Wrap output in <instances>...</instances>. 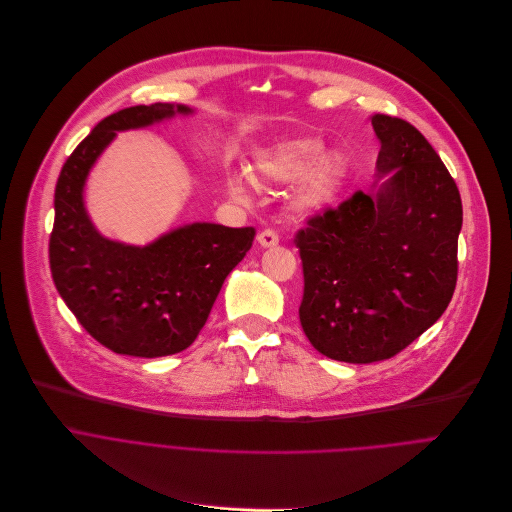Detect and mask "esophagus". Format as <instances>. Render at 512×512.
Masks as SVG:
<instances>
[{"label":"esophagus","mask_w":512,"mask_h":512,"mask_svg":"<svg viewBox=\"0 0 512 512\" xmlns=\"http://www.w3.org/2000/svg\"><path fill=\"white\" fill-rule=\"evenodd\" d=\"M258 244H260L262 248L278 246V234L272 232V230H264V232L258 236Z\"/></svg>","instance_id":"esophagus-1"}]
</instances>
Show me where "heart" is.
<instances>
[{"label": "heart", "instance_id": "b5f03b06", "mask_svg": "<svg viewBox=\"0 0 512 512\" xmlns=\"http://www.w3.org/2000/svg\"><path fill=\"white\" fill-rule=\"evenodd\" d=\"M252 171L268 185H294L290 208L302 220L333 212L347 189L351 167L343 153L329 151L317 137H296L272 143L252 159ZM228 191L238 201L250 199L242 173L228 177Z\"/></svg>", "mask_w": 512, "mask_h": 512}]
</instances>
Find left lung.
Instances as JSON below:
<instances>
[{"label": "left lung", "instance_id": "1", "mask_svg": "<svg viewBox=\"0 0 512 512\" xmlns=\"http://www.w3.org/2000/svg\"><path fill=\"white\" fill-rule=\"evenodd\" d=\"M375 189L357 191L296 234L304 272L300 325L345 363L383 361L428 331L452 300L462 199L410 123L373 115Z\"/></svg>", "mask_w": 512, "mask_h": 512}]
</instances>
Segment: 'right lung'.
I'll return each instance as SVG.
<instances>
[{
	"label": "right lung",
	"instance_id": "add662e5",
	"mask_svg": "<svg viewBox=\"0 0 512 512\" xmlns=\"http://www.w3.org/2000/svg\"><path fill=\"white\" fill-rule=\"evenodd\" d=\"M193 109L155 102L102 119L66 159L54 191L50 270L72 315L107 349L165 357L187 349L206 325L226 276L252 248L254 228L193 222L145 246L102 236L84 187L117 133L145 129Z\"/></svg>",
	"mask_w": 512,
	"mask_h": 512
}]
</instances>
